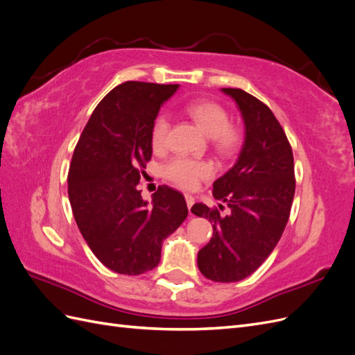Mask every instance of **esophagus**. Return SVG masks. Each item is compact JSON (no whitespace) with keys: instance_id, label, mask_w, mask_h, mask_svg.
Segmentation results:
<instances>
[{"instance_id":"34e87169","label":"esophagus","mask_w":355,"mask_h":355,"mask_svg":"<svg viewBox=\"0 0 355 355\" xmlns=\"http://www.w3.org/2000/svg\"><path fill=\"white\" fill-rule=\"evenodd\" d=\"M185 200H187V206H188L189 213H191V207H192V204H194V197L189 196V194H185Z\"/></svg>"}]
</instances>
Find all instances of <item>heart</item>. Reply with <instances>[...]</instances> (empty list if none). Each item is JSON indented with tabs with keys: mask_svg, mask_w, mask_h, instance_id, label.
Wrapping results in <instances>:
<instances>
[{
	"mask_svg": "<svg viewBox=\"0 0 355 355\" xmlns=\"http://www.w3.org/2000/svg\"><path fill=\"white\" fill-rule=\"evenodd\" d=\"M201 132L211 137L213 146L222 155L234 154L243 144L244 133L241 127L230 123V112L220 103L214 101H194L182 108ZM170 132V120L166 114H159L151 127V144L157 151L167 146ZM163 175L178 187L192 189L200 180L209 179L213 175V167L206 161L178 157L170 159L163 167Z\"/></svg>",
	"mask_w": 355,
	"mask_h": 355,
	"instance_id": "heart-1",
	"label": "heart"
}]
</instances>
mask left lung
<instances>
[{
	"label": "left lung",
	"instance_id": "8db88e82",
	"mask_svg": "<svg viewBox=\"0 0 355 355\" xmlns=\"http://www.w3.org/2000/svg\"><path fill=\"white\" fill-rule=\"evenodd\" d=\"M237 102L245 136L237 163L213 184L228 214L196 202L191 211L211 222L213 237L198 252V268L211 282L235 283L271 254L286 228L295 197L293 153L268 106L241 89H222Z\"/></svg>",
	"mask_w": 355,
	"mask_h": 355
}]
</instances>
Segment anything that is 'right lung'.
<instances>
[{"instance_id": "obj_1", "label": "right lung", "mask_w": 355, "mask_h": 355, "mask_svg": "<svg viewBox=\"0 0 355 355\" xmlns=\"http://www.w3.org/2000/svg\"><path fill=\"white\" fill-rule=\"evenodd\" d=\"M178 84L125 81L96 106L73 149L68 196L75 222L110 270L139 275L158 265L163 240L188 216L184 196L158 187L153 204L137 184L153 157L151 127Z\"/></svg>"}]
</instances>
